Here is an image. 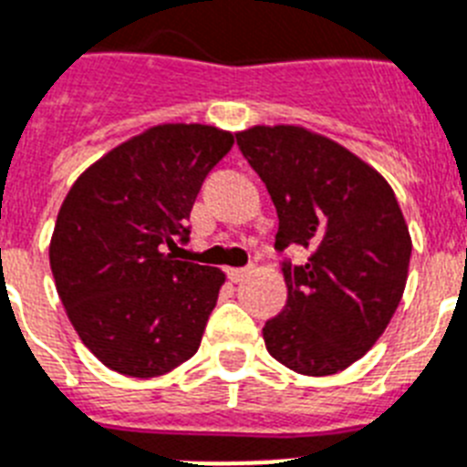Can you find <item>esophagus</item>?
<instances>
[{"mask_svg": "<svg viewBox=\"0 0 467 467\" xmlns=\"http://www.w3.org/2000/svg\"><path fill=\"white\" fill-rule=\"evenodd\" d=\"M249 273H252V268H227V277L233 282H242Z\"/></svg>", "mask_w": 467, "mask_h": 467, "instance_id": "34e87169", "label": "esophagus"}]
</instances>
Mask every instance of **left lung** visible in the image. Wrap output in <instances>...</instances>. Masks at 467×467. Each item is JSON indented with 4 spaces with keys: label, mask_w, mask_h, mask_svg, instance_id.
Returning <instances> with one entry per match:
<instances>
[{
    "label": "left lung",
    "mask_w": 467,
    "mask_h": 467,
    "mask_svg": "<svg viewBox=\"0 0 467 467\" xmlns=\"http://www.w3.org/2000/svg\"><path fill=\"white\" fill-rule=\"evenodd\" d=\"M237 144L275 203L277 252H311L304 265L282 264L287 304L265 323V348L294 373H339L378 342L406 287L413 244L394 190L299 125H254Z\"/></svg>",
    "instance_id": "1"
}]
</instances>
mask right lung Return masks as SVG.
Listing matches in <instances>:
<instances>
[{"label":"right lung","instance_id":"1","mask_svg":"<svg viewBox=\"0 0 467 467\" xmlns=\"http://www.w3.org/2000/svg\"><path fill=\"white\" fill-rule=\"evenodd\" d=\"M233 132L166 123L111 149L66 194L52 244L57 292L107 368L156 378L197 354L225 273L178 261L190 211Z\"/></svg>","mask_w":467,"mask_h":467}]
</instances>
